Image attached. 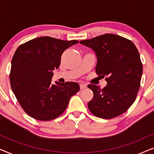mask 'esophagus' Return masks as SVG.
Listing matches in <instances>:
<instances>
[{"instance_id": "obj_1", "label": "esophagus", "mask_w": 154, "mask_h": 154, "mask_svg": "<svg viewBox=\"0 0 154 154\" xmlns=\"http://www.w3.org/2000/svg\"><path fill=\"white\" fill-rule=\"evenodd\" d=\"M86 88H87V85L86 84H80V88H81V90L85 89Z\"/></svg>"}]
</instances>
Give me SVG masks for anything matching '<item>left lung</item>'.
<instances>
[{
  "mask_svg": "<svg viewBox=\"0 0 154 154\" xmlns=\"http://www.w3.org/2000/svg\"><path fill=\"white\" fill-rule=\"evenodd\" d=\"M80 43L96 52V73L107 81L102 89L88 85L94 94L88 104L90 112L104 119L123 114L135 101L140 87L143 66L137 48L130 40L112 33Z\"/></svg>",
  "mask_w": 154,
  "mask_h": 154,
  "instance_id": "left-lung-1",
  "label": "left lung"
}]
</instances>
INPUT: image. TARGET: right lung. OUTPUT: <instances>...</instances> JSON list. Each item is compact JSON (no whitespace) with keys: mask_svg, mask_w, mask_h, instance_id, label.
I'll return each mask as SVG.
<instances>
[{"mask_svg":"<svg viewBox=\"0 0 154 154\" xmlns=\"http://www.w3.org/2000/svg\"><path fill=\"white\" fill-rule=\"evenodd\" d=\"M78 43L43 36L21 44L16 50L11 62L10 86L29 116L42 121L55 119L79 92V85L74 82L51 84L52 71L60 66L62 53Z\"/></svg>","mask_w":154,"mask_h":154,"instance_id":"1","label":"right lung"}]
</instances>
